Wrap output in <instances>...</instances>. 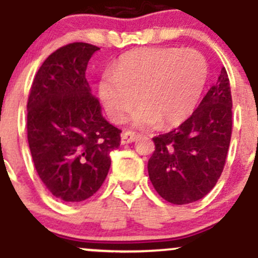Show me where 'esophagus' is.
Listing matches in <instances>:
<instances>
[{"instance_id":"obj_1","label":"esophagus","mask_w":258,"mask_h":258,"mask_svg":"<svg viewBox=\"0 0 258 258\" xmlns=\"http://www.w3.org/2000/svg\"><path fill=\"white\" fill-rule=\"evenodd\" d=\"M139 137V135L135 134L134 131H124L123 134L121 135V144L122 145H127L131 144V142H135Z\"/></svg>"}]
</instances>
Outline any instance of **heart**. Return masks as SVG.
Here are the masks:
<instances>
[{"instance_id": "b5f03b06", "label": "heart", "mask_w": 258, "mask_h": 258, "mask_svg": "<svg viewBox=\"0 0 258 258\" xmlns=\"http://www.w3.org/2000/svg\"><path fill=\"white\" fill-rule=\"evenodd\" d=\"M209 77L206 58L195 49L147 47L123 54L112 75L98 85L101 101L114 122L134 114L140 127H175L191 116Z\"/></svg>"}]
</instances>
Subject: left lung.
Listing matches in <instances>:
<instances>
[{"label": "left lung", "mask_w": 258, "mask_h": 258, "mask_svg": "<svg viewBox=\"0 0 258 258\" xmlns=\"http://www.w3.org/2000/svg\"><path fill=\"white\" fill-rule=\"evenodd\" d=\"M232 134V96L226 69L195 112L177 128L153 137L148 176L173 205L199 201L222 173Z\"/></svg>", "instance_id": "left-lung-1"}]
</instances>
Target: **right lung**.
<instances>
[{"label": "right lung", "mask_w": 258, "mask_h": 258, "mask_svg": "<svg viewBox=\"0 0 258 258\" xmlns=\"http://www.w3.org/2000/svg\"><path fill=\"white\" fill-rule=\"evenodd\" d=\"M97 46L74 42L56 49L38 69L27 101V140L46 188L64 202L98 191L111 166L121 130L101 113L86 69Z\"/></svg>", "instance_id": "right-lung-1"}]
</instances>
